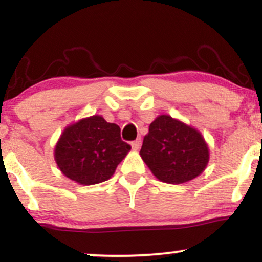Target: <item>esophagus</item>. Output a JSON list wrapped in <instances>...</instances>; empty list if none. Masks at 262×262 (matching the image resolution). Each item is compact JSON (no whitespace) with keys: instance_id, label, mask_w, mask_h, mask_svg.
Segmentation results:
<instances>
[{"instance_id":"obj_1","label":"esophagus","mask_w":262,"mask_h":262,"mask_svg":"<svg viewBox=\"0 0 262 262\" xmlns=\"http://www.w3.org/2000/svg\"><path fill=\"white\" fill-rule=\"evenodd\" d=\"M140 145H141V140H140V138H139V139L134 140L133 143H132V149H133V150H135V151H137V150H139Z\"/></svg>"}]
</instances>
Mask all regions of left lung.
Listing matches in <instances>:
<instances>
[{
    "label": "left lung",
    "mask_w": 262,
    "mask_h": 262,
    "mask_svg": "<svg viewBox=\"0 0 262 262\" xmlns=\"http://www.w3.org/2000/svg\"><path fill=\"white\" fill-rule=\"evenodd\" d=\"M140 156L156 179L180 185L196 179L206 170L209 148L196 128L161 114L149 125Z\"/></svg>",
    "instance_id": "8db88e82"
}]
</instances>
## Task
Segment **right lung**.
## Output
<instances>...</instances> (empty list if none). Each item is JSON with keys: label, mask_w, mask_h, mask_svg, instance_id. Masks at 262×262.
Segmentation results:
<instances>
[{"label": "right lung", "mask_w": 262, "mask_h": 262, "mask_svg": "<svg viewBox=\"0 0 262 262\" xmlns=\"http://www.w3.org/2000/svg\"><path fill=\"white\" fill-rule=\"evenodd\" d=\"M129 151L130 145L121 139V128L95 114L64 129L54 159L68 179L90 186L111 179Z\"/></svg>", "instance_id": "right-lung-1"}]
</instances>
